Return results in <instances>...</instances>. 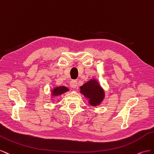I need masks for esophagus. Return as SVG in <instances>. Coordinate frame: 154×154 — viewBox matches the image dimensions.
Listing matches in <instances>:
<instances>
[{
    "label": "esophagus",
    "instance_id": "obj_1",
    "mask_svg": "<svg viewBox=\"0 0 154 154\" xmlns=\"http://www.w3.org/2000/svg\"><path fill=\"white\" fill-rule=\"evenodd\" d=\"M69 85L73 88H75L77 86V81L75 80H73L69 83Z\"/></svg>",
    "mask_w": 154,
    "mask_h": 154
}]
</instances>
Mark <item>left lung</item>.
<instances>
[{"label":"left lung","mask_w":154,"mask_h":154,"mask_svg":"<svg viewBox=\"0 0 154 154\" xmlns=\"http://www.w3.org/2000/svg\"><path fill=\"white\" fill-rule=\"evenodd\" d=\"M81 92L89 99L92 106H97L100 103L104 97V93L100 86L95 80L90 81L81 86Z\"/></svg>","instance_id":"8db88e82"}]
</instances>
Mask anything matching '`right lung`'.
<instances>
[{
  "instance_id": "right-lung-1",
  "label": "right lung",
  "mask_w": 154,
  "mask_h": 154,
  "mask_svg": "<svg viewBox=\"0 0 154 154\" xmlns=\"http://www.w3.org/2000/svg\"><path fill=\"white\" fill-rule=\"evenodd\" d=\"M67 91H68V89L66 87L59 86L57 88H55V89H54V90L52 91V94L54 95H61Z\"/></svg>"
}]
</instances>
